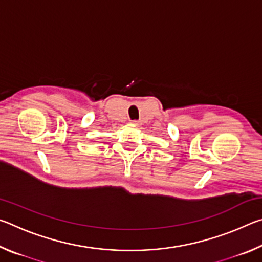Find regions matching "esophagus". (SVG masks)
<instances>
[{"instance_id": "1", "label": "esophagus", "mask_w": 262, "mask_h": 262, "mask_svg": "<svg viewBox=\"0 0 262 262\" xmlns=\"http://www.w3.org/2000/svg\"><path fill=\"white\" fill-rule=\"evenodd\" d=\"M130 123L133 126H139L140 125V122L137 121V120H133V121H130Z\"/></svg>"}]
</instances>
